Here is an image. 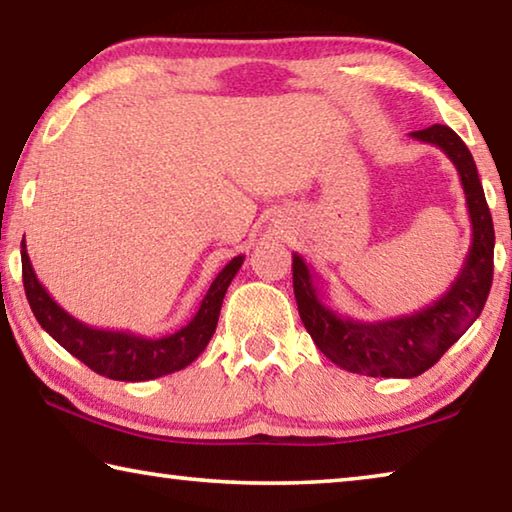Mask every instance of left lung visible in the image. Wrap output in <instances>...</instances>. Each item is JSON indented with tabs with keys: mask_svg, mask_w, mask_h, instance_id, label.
<instances>
[{
	"mask_svg": "<svg viewBox=\"0 0 512 512\" xmlns=\"http://www.w3.org/2000/svg\"><path fill=\"white\" fill-rule=\"evenodd\" d=\"M411 137L438 146L454 162L470 212L472 244L443 296L411 316L363 323L327 307L318 273L293 253V293L311 339L336 366L368 377L409 379L429 370L481 316L492 287L495 228L470 149L452 128L440 124L413 131Z\"/></svg>",
	"mask_w": 512,
	"mask_h": 512,
	"instance_id": "1",
	"label": "left lung"
}]
</instances>
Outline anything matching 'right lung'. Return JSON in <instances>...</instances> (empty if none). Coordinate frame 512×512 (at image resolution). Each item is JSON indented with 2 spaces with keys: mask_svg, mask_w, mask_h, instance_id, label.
<instances>
[{
  "mask_svg": "<svg viewBox=\"0 0 512 512\" xmlns=\"http://www.w3.org/2000/svg\"><path fill=\"white\" fill-rule=\"evenodd\" d=\"M241 264H244V255L232 257L223 266L201 300L196 316L185 327L160 339H149V336L124 332V329L90 327L67 314L42 287L22 239V282L33 316L51 339L63 345L72 357L83 361L99 375L117 381H149L189 366L210 343L219 323L225 291Z\"/></svg>",
  "mask_w": 512,
  "mask_h": 512,
  "instance_id": "add662e5",
  "label": "right lung"
}]
</instances>
